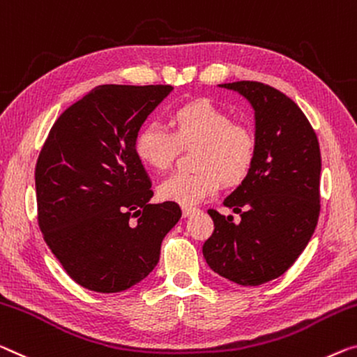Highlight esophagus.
I'll list each match as a JSON object with an SVG mask.
<instances>
[{
  "label": "esophagus",
  "mask_w": 357,
  "mask_h": 357,
  "mask_svg": "<svg viewBox=\"0 0 357 357\" xmlns=\"http://www.w3.org/2000/svg\"><path fill=\"white\" fill-rule=\"evenodd\" d=\"M197 208H194V206H183V216L188 218L189 215H192V213L195 211Z\"/></svg>",
  "instance_id": "esophagus-1"
}]
</instances>
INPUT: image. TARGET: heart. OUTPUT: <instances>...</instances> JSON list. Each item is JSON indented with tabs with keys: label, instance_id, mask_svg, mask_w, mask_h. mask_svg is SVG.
<instances>
[{
	"label": "heart",
	"instance_id": "b5f03b06",
	"mask_svg": "<svg viewBox=\"0 0 357 357\" xmlns=\"http://www.w3.org/2000/svg\"><path fill=\"white\" fill-rule=\"evenodd\" d=\"M169 128L142 125L135 135V152L152 172L172 167L179 149H192L189 173H174L158 188L162 200L190 206L227 188L242 184L258 155V137L250 125L232 121L226 109L206 98L174 109Z\"/></svg>",
	"mask_w": 357,
	"mask_h": 357
}]
</instances>
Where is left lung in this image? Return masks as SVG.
<instances>
[{"instance_id":"1","label":"left lung","mask_w":357,"mask_h":357,"mask_svg":"<svg viewBox=\"0 0 357 357\" xmlns=\"http://www.w3.org/2000/svg\"><path fill=\"white\" fill-rule=\"evenodd\" d=\"M221 86L253 105L258 155L248 178L225 200L241 222L210 208L215 231L202 252L234 284L261 285L296 261L316 229L321 149L310 120L279 89L248 79Z\"/></svg>"}]
</instances>
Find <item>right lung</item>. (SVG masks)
<instances>
[{
  "instance_id": "right-lung-1",
  "label": "right lung",
  "mask_w": 357,
  "mask_h": 357,
  "mask_svg": "<svg viewBox=\"0 0 357 357\" xmlns=\"http://www.w3.org/2000/svg\"><path fill=\"white\" fill-rule=\"evenodd\" d=\"M172 84H102L61 114L35 167L38 226L66 273L98 294L123 291L160 259L179 221L174 202L149 204L135 135Z\"/></svg>"
}]
</instances>
